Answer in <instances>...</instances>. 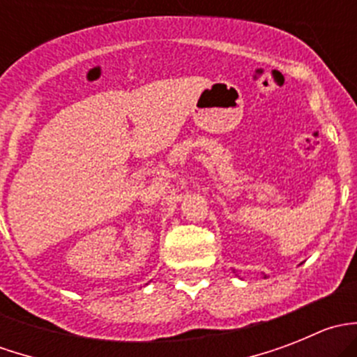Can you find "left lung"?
<instances>
[{
    "instance_id": "left-lung-1",
    "label": "left lung",
    "mask_w": 357,
    "mask_h": 357,
    "mask_svg": "<svg viewBox=\"0 0 357 357\" xmlns=\"http://www.w3.org/2000/svg\"><path fill=\"white\" fill-rule=\"evenodd\" d=\"M264 278H266V276H264Z\"/></svg>"
}]
</instances>
